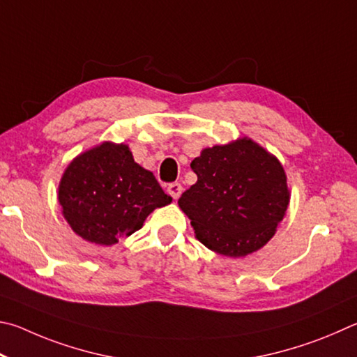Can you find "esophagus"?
Returning <instances> with one entry per match:
<instances>
[{
	"instance_id": "obj_1",
	"label": "esophagus",
	"mask_w": 357,
	"mask_h": 357,
	"mask_svg": "<svg viewBox=\"0 0 357 357\" xmlns=\"http://www.w3.org/2000/svg\"><path fill=\"white\" fill-rule=\"evenodd\" d=\"M182 191H183L182 185L177 183V182L167 185V192H169V195H171L174 199H178L180 195H182Z\"/></svg>"
}]
</instances>
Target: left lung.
Returning <instances> with one entry per match:
<instances>
[{"mask_svg": "<svg viewBox=\"0 0 357 357\" xmlns=\"http://www.w3.org/2000/svg\"><path fill=\"white\" fill-rule=\"evenodd\" d=\"M191 169L197 182L178 205L202 245L227 257H243L270 241L290 202L276 156L241 137L204 149Z\"/></svg>", "mask_w": 357, "mask_h": 357, "instance_id": "8db88e82", "label": "left lung"}]
</instances>
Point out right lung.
<instances>
[{"label":"right lung","instance_id":"obj_1","mask_svg":"<svg viewBox=\"0 0 357 357\" xmlns=\"http://www.w3.org/2000/svg\"><path fill=\"white\" fill-rule=\"evenodd\" d=\"M171 202L153 174L135 162L123 144L103 142L77 156L59 183L67 222L96 245H114L139 230L155 208Z\"/></svg>","mask_w":357,"mask_h":357}]
</instances>
